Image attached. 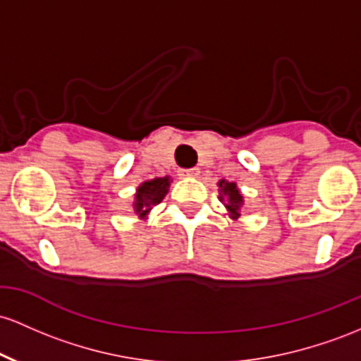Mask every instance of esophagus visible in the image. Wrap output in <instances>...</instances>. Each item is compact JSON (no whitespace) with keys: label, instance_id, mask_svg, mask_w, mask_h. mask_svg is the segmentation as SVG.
<instances>
[{"label":"esophagus","instance_id":"esophagus-1","mask_svg":"<svg viewBox=\"0 0 361 361\" xmlns=\"http://www.w3.org/2000/svg\"><path fill=\"white\" fill-rule=\"evenodd\" d=\"M200 172H201L200 169H185V170H180L179 176L185 177V179H194V177L200 176Z\"/></svg>","mask_w":361,"mask_h":361}]
</instances>
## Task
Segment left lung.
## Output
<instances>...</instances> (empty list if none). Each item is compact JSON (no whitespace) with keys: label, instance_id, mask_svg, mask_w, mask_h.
I'll return each instance as SVG.
<instances>
[{"label":"left lung","instance_id":"obj_1","mask_svg":"<svg viewBox=\"0 0 361 361\" xmlns=\"http://www.w3.org/2000/svg\"><path fill=\"white\" fill-rule=\"evenodd\" d=\"M218 188H220L218 189V194H220L218 200L224 202L228 216L232 218V220L240 218L242 209H244V194L238 189V185L235 184V182L221 179L218 182Z\"/></svg>","mask_w":361,"mask_h":361}]
</instances>
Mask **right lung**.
<instances>
[{
  "mask_svg": "<svg viewBox=\"0 0 361 361\" xmlns=\"http://www.w3.org/2000/svg\"><path fill=\"white\" fill-rule=\"evenodd\" d=\"M170 176L155 177L152 180H145L137 185L135 192V200H133V212H135L140 220H148V214L157 204H160L161 200L167 196L170 188Z\"/></svg>",
  "mask_w": 361,
  "mask_h": 361,
  "instance_id": "obj_1",
  "label": "right lung"
}]
</instances>
